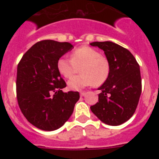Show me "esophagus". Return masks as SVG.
Here are the masks:
<instances>
[{
  "label": "esophagus",
  "mask_w": 159,
  "mask_h": 159,
  "mask_svg": "<svg viewBox=\"0 0 159 159\" xmlns=\"http://www.w3.org/2000/svg\"><path fill=\"white\" fill-rule=\"evenodd\" d=\"M85 95H86V92H80V96H81V97H84Z\"/></svg>",
  "instance_id": "34e87169"
}]
</instances>
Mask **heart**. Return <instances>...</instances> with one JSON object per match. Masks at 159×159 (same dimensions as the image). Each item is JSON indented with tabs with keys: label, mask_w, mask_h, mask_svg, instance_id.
<instances>
[{
	"label": "heart",
	"mask_w": 159,
	"mask_h": 159,
	"mask_svg": "<svg viewBox=\"0 0 159 159\" xmlns=\"http://www.w3.org/2000/svg\"><path fill=\"white\" fill-rule=\"evenodd\" d=\"M57 67L60 74L70 79L79 71L82 74L68 82L70 89L80 90L93 85L101 86L110 74V63L106 57L91 47L83 46L76 48L72 53V58L60 57Z\"/></svg>",
	"instance_id": "b5f03b06"
}]
</instances>
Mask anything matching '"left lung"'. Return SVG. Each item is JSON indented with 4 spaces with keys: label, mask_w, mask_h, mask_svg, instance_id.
Returning <instances> with one entry per match:
<instances>
[{
    "label": "left lung",
    "mask_w": 159,
    "mask_h": 159,
    "mask_svg": "<svg viewBox=\"0 0 159 159\" xmlns=\"http://www.w3.org/2000/svg\"><path fill=\"white\" fill-rule=\"evenodd\" d=\"M105 52L110 63V74L98 88V102L91 110L100 120L108 125H120L132 117L142 91L139 65L133 54L115 43L93 42Z\"/></svg>",
    "instance_id": "1"
}]
</instances>
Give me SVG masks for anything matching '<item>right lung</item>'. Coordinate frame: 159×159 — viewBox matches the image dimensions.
<instances>
[{"label": "right lung", "instance_id": "add662e5", "mask_svg": "<svg viewBox=\"0 0 159 159\" xmlns=\"http://www.w3.org/2000/svg\"><path fill=\"white\" fill-rule=\"evenodd\" d=\"M72 48L67 42L39 41L18 63V105L26 120L42 130L53 131L63 125L80 98L78 92H62L67 84L57 67L58 59Z\"/></svg>", "mask_w": 159, "mask_h": 159}]
</instances>
